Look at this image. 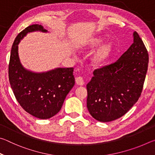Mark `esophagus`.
<instances>
[{
	"label": "esophagus",
	"instance_id": "1",
	"mask_svg": "<svg viewBox=\"0 0 155 155\" xmlns=\"http://www.w3.org/2000/svg\"><path fill=\"white\" fill-rule=\"evenodd\" d=\"M76 83H77L78 85H83L84 84H85V82H84L83 77H78L76 78Z\"/></svg>",
	"mask_w": 155,
	"mask_h": 155
}]
</instances>
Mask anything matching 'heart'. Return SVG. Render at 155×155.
I'll list each match as a JSON object with an SVG mask.
<instances>
[{
	"label": "heart",
	"instance_id": "1",
	"mask_svg": "<svg viewBox=\"0 0 155 155\" xmlns=\"http://www.w3.org/2000/svg\"><path fill=\"white\" fill-rule=\"evenodd\" d=\"M102 42L101 39H96L94 41L95 45H99ZM113 51V46L111 44H106L102 46L92 57V62L95 65H102L105 62L109 56L111 55Z\"/></svg>",
	"mask_w": 155,
	"mask_h": 155
}]
</instances>
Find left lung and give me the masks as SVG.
<instances>
[{
	"instance_id": "left-lung-1",
	"label": "left lung",
	"mask_w": 155,
	"mask_h": 155,
	"mask_svg": "<svg viewBox=\"0 0 155 155\" xmlns=\"http://www.w3.org/2000/svg\"><path fill=\"white\" fill-rule=\"evenodd\" d=\"M148 53L138 33L133 43L113 64L94 71L87 83V107L94 119L111 122L127 114L142 91L148 64Z\"/></svg>"
}]
</instances>
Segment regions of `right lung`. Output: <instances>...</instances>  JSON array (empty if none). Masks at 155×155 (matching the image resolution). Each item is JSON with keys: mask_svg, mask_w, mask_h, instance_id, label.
<instances>
[{"mask_svg": "<svg viewBox=\"0 0 155 155\" xmlns=\"http://www.w3.org/2000/svg\"><path fill=\"white\" fill-rule=\"evenodd\" d=\"M46 33L41 25L28 26L18 34L13 44L9 64V80L18 103L28 114L48 119L61 109L67 94L74 85L73 68H57L45 72H33L22 66L18 57V44L28 33Z\"/></svg>", "mask_w": 155, "mask_h": 155, "instance_id": "obj_1", "label": "right lung"}]
</instances>
